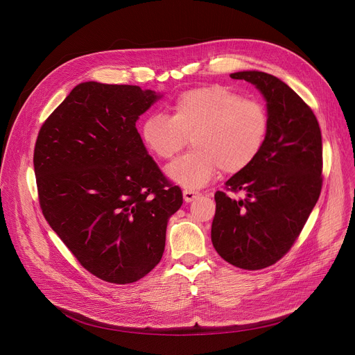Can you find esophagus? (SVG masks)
Wrapping results in <instances>:
<instances>
[{"label":"esophagus","mask_w":355,"mask_h":355,"mask_svg":"<svg viewBox=\"0 0 355 355\" xmlns=\"http://www.w3.org/2000/svg\"><path fill=\"white\" fill-rule=\"evenodd\" d=\"M200 193L198 191H193V189H184L182 191V196H184V200L185 202H192L193 199H196Z\"/></svg>","instance_id":"1"}]
</instances>
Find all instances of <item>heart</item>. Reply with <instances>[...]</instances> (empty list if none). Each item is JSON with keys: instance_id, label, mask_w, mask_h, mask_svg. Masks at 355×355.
<instances>
[{"instance_id": "heart-1", "label": "heart", "mask_w": 355, "mask_h": 355, "mask_svg": "<svg viewBox=\"0 0 355 355\" xmlns=\"http://www.w3.org/2000/svg\"><path fill=\"white\" fill-rule=\"evenodd\" d=\"M270 118L256 99L223 85L182 92L170 118L153 114L141 125V140L151 155L168 160L191 139L193 150L166 167L175 184L192 189L207 185L222 168L226 174L245 170L267 141Z\"/></svg>"}]
</instances>
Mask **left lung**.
I'll return each mask as SVG.
<instances>
[{"mask_svg":"<svg viewBox=\"0 0 355 355\" xmlns=\"http://www.w3.org/2000/svg\"><path fill=\"white\" fill-rule=\"evenodd\" d=\"M233 80L254 85L267 103L270 129L254 163L226 181L244 199L215 193L212 244L227 263L243 270L275 264L305 226L322 189V133L303 99L279 78L237 71Z\"/></svg>","mask_w":355,"mask_h":355,"instance_id":"8db88e82","label":"left lung"}]
</instances>
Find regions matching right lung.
I'll use <instances>...</instances> for the list:
<instances>
[{"instance_id": "add662e5", "label": "right lung", "mask_w": 355, "mask_h": 355, "mask_svg": "<svg viewBox=\"0 0 355 355\" xmlns=\"http://www.w3.org/2000/svg\"><path fill=\"white\" fill-rule=\"evenodd\" d=\"M160 92L87 81L50 115L33 166L44 219L80 264L132 284L162 260L171 215L182 205L151 159L136 122Z\"/></svg>"}]
</instances>
